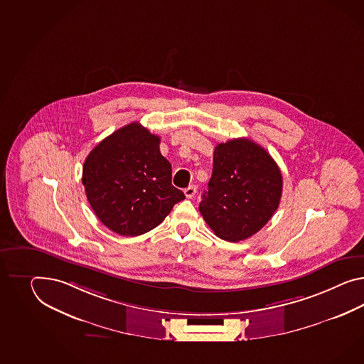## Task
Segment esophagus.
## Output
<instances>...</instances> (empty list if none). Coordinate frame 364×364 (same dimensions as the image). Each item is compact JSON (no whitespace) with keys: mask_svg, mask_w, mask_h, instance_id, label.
<instances>
[{"mask_svg":"<svg viewBox=\"0 0 364 364\" xmlns=\"http://www.w3.org/2000/svg\"><path fill=\"white\" fill-rule=\"evenodd\" d=\"M196 192H197V186H186V189H184V193H186L188 198H192L196 195Z\"/></svg>","mask_w":364,"mask_h":364,"instance_id":"esophagus-1","label":"esophagus"}]
</instances>
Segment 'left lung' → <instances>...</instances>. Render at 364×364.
<instances>
[{
	"label": "left lung",
	"mask_w": 364,
	"mask_h": 364,
	"mask_svg": "<svg viewBox=\"0 0 364 364\" xmlns=\"http://www.w3.org/2000/svg\"><path fill=\"white\" fill-rule=\"evenodd\" d=\"M282 192L272 156L247 138L231 139L214 149L213 173L198 209L218 238L240 242L271 220Z\"/></svg>",
	"instance_id": "1"
}]
</instances>
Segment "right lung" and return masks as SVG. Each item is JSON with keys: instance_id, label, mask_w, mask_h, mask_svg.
<instances>
[{"instance_id": "obj_1", "label": "right lung", "mask_w": 364, "mask_h": 364, "mask_svg": "<svg viewBox=\"0 0 364 364\" xmlns=\"http://www.w3.org/2000/svg\"><path fill=\"white\" fill-rule=\"evenodd\" d=\"M160 138L138 122L110 134L89 152L82 186L93 212L107 229L124 237L155 229L184 200L172 186V168Z\"/></svg>"}]
</instances>
